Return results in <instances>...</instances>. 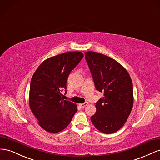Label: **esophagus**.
<instances>
[{"mask_svg":"<svg viewBox=\"0 0 160 160\" xmlns=\"http://www.w3.org/2000/svg\"><path fill=\"white\" fill-rule=\"evenodd\" d=\"M88 102H84V103H82V104H79V106L82 108H84V107H86V106L88 105Z\"/></svg>","mask_w":160,"mask_h":160,"instance_id":"esophagus-1","label":"esophagus"}]
</instances>
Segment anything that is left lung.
Wrapping results in <instances>:
<instances>
[{
  "label": "left lung",
  "instance_id": "left-lung-1",
  "mask_svg": "<svg viewBox=\"0 0 160 160\" xmlns=\"http://www.w3.org/2000/svg\"><path fill=\"white\" fill-rule=\"evenodd\" d=\"M85 59L96 89L104 92V97L96 102L97 112L91 121L102 133H115L124 125L133 108L131 77L119 63L105 55L88 52Z\"/></svg>",
  "mask_w": 160,
  "mask_h": 160
}]
</instances>
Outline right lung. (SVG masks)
Listing matches in <instances>:
<instances>
[{
    "mask_svg": "<svg viewBox=\"0 0 160 160\" xmlns=\"http://www.w3.org/2000/svg\"><path fill=\"white\" fill-rule=\"evenodd\" d=\"M82 52L63 53L41 63L32 77L29 90L31 110L39 125L50 133H58L70 124L77 106L62 98L72 70L83 58Z\"/></svg>",
    "mask_w": 160,
    "mask_h": 160,
    "instance_id": "right-lung-1",
    "label": "right lung"
}]
</instances>
